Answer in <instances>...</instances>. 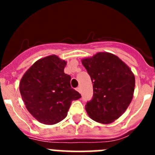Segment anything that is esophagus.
<instances>
[{
  "mask_svg": "<svg viewBox=\"0 0 155 155\" xmlns=\"http://www.w3.org/2000/svg\"><path fill=\"white\" fill-rule=\"evenodd\" d=\"M77 91H78V92L81 93V87H77Z\"/></svg>",
  "mask_w": 155,
  "mask_h": 155,
  "instance_id": "34e87169",
  "label": "esophagus"
}]
</instances>
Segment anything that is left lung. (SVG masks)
Wrapping results in <instances>:
<instances>
[{
  "mask_svg": "<svg viewBox=\"0 0 155 155\" xmlns=\"http://www.w3.org/2000/svg\"><path fill=\"white\" fill-rule=\"evenodd\" d=\"M93 83V96L86 111L94 121L110 124L121 116L133 98L135 78L128 66L109 53L82 60Z\"/></svg>",
  "mask_w": 155,
  "mask_h": 155,
  "instance_id": "8db88e82",
  "label": "left lung"
}]
</instances>
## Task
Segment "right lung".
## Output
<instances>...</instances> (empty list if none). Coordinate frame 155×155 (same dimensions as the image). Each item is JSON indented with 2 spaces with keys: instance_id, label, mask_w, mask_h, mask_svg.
<instances>
[{
  "instance_id": "obj_1",
  "label": "right lung",
  "mask_w": 155,
  "mask_h": 155,
  "mask_svg": "<svg viewBox=\"0 0 155 155\" xmlns=\"http://www.w3.org/2000/svg\"><path fill=\"white\" fill-rule=\"evenodd\" d=\"M67 63L55 55L37 61L21 78L19 90L26 109L42 124L52 125L64 120L80 93L71 86L64 73Z\"/></svg>"
}]
</instances>
